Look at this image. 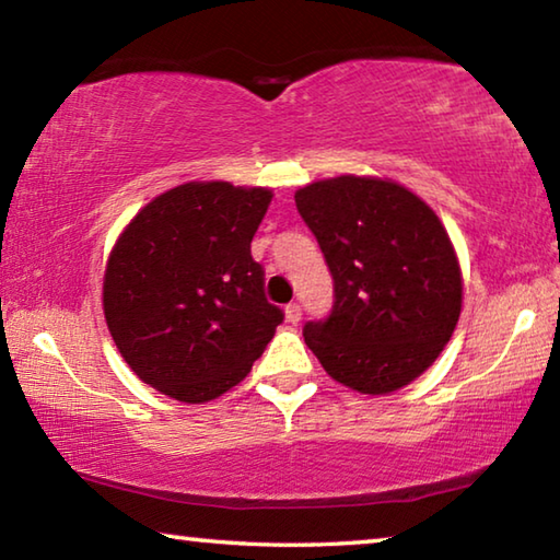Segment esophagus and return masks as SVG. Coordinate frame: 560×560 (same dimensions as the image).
<instances>
[{
  "label": "esophagus",
  "mask_w": 560,
  "mask_h": 560,
  "mask_svg": "<svg viewBox=\"0 0 560 560\" xmlns=\"http://www.w3.org/2000/svg\"><path fill=\"white\" fill-rule=\"evenodd\" d=\"M283 316H287V324L296 326L299 320H301V306H299V303H289V306L283 308Z\"/></svg>",
  "instance_id": "1"
}]
</instances>
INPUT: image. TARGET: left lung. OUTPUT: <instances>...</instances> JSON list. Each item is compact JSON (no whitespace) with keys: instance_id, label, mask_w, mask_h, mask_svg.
I'll use <instances>...</instances> for the list:
<instances>
[{"instance_id":"obj_1","label":"left lung","mask_w":560,"mask_h":560,"mask_svg":"<svg viewBox=\"0 0 560 560\" xmlns=\"http://www.w3.org/2000/svg\"><path fill=\"white\" fill-rule=\"evenodd\" d=\"M336 283L303 340L336 383L390 395L440 358L462 314V269L438 212L395 179L338 175L296 189Z\"/></svg>"}]
</instances>
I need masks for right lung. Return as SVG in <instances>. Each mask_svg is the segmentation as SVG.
<instances>
[{
  "label": "right lung",
  "mask_w": 560,
  "mask_h": 560,
  "mask_svg": "<svg viewBox=\"0 0 560 560\" xmlns=\"http://www.w3.org/2000/svg\"><path fill=\"white\" fill-rule=\"evenodd\" d=\"M269 187L192 179L122 226L103 271V316L140 381L200 405L249 375L281 324L252 259Z\"/></svg>",
  "instance_id": "1"
}]
</instances>
